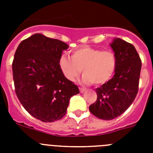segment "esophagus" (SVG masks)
Listing matches in <instances>:
<instances>
[{
    "label": "esophagus",
    "mask_w": 153,
    "mask_h": 153,
    "mask_svg": "<svg viewBox=\"0 0 153 153\" xmlns=\"http://www.w3.org/2000/svg\"><path fill=\"white\" fill-rule=\"evenodd\" d=\"M79 92H80L81 93H84L85 91H86V89L85 88H83V87H79Z\"/></svg>",
    "instance_id": "obj_1"
}]
</instances>
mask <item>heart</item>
I'll return each mask as SVG.
<instances>
[{
	"instance_id": "1",
	"label": "heart",
	"mask_w": 153,
	"mask_h": 153,
	"mask_svg": "<svg viewBox=\"0 0 153 153\" xmlns=\"http://www.w3.org/2000/svg\"><path fill=\"white\" fill-rule=\"evenodd\" d=\"M59 59V66L63 76L74 82L82 73L86 84L102 85L113 78L117 67V58L112 51H102L90 47H81L70 54Z\"/></svg>"
}]
</instances>
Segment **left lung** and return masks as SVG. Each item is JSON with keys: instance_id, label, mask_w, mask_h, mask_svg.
Wrapping results in <instances>:
<instances>
[{"instance_id": "left-lung-1", "label": "left lung", "mask_w": 153, "mask_h": 153, "mask_svg": "<svg viewBox=\"0 0 153 153\" xmlns=\"http://www.w3.org/2000/svg\"><path fill=\"white\" fill-rule=\"evenodd\" d=\"M117 58V67L109 82L96 89L97 99L89 107L97 118L110 120L124 113L134 101L140 83L142 62L132 44L120 38L110 44Z\"/></svg>"}]
</instances>
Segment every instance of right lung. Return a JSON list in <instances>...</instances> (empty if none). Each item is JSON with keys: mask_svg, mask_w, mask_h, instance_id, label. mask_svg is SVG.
Listing matches in <instances>:
<instances>
[{"mask_svg": "<svg viewBox=\"0 0 153 153\" xmlns=\"http://www.w3.org/2000/svg\"><path fill=\"white\" fill-rule=\"evenodd\" d=\"M68 47L61 40L36 33L23 40L14 54L12 70L16 95L24 109L43 122L63 118L70 97L79 93L59 66L63 51Z\"/></svg>", "mask_w": 153, "mask_h": 153, "instance_id": "add662e5", "label": "right lung"}]
</instances>
